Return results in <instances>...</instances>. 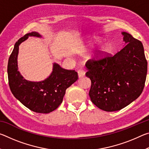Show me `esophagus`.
I'll return each instance as SVG.
<instances>
[{"label":"esophagus","instance_id":"34e87169","mask_svg":"<svg viewBox=\"0 0 149 149\" xmlns=\"http://www.w3.org/2000/svg\"><path fill=\"white\" fill-rule=\"evenodd\" d=\"M77 74H78V77L81 78V77H83L85 76V72L83 70H79L77 71Z\"/></svg>","mask_w":149,"mask_h":149}]
</instances>
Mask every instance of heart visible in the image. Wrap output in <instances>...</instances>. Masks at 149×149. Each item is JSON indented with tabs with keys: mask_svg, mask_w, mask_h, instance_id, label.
<instances>
[{
	"mask_svg": "<svg viewBox=\"0 0 149 149\" xmlns=\"http://www.w3.org/2000/svg\"><path fill=\"white\" fill-rule=\"evenodd\" d=\"M100 40L98 38H94L90 42V46H94L95 44L99 43ZM111 50V47L108 43H104L100 46L94 55V58L97 60H102L109 54Z\"/></svg>",
	"mask_w": 149,
	"mask_h": 149,
	"instance_id": "obj_1",
	"label": "heart"
}]
</instances>
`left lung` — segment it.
<instances>
[{
  "instance_id": "1",
  "label": "left lung",
  "mask_w": 149,
  "mask_h": 149,
  "mask_svg": "<svg viewBox=\"0 0 149 149\" xmlns=\"http://www.w3.org/2000/svg\"><path fill=\"white\" fill-rule=\"evenodd\" d=\"M125 46L114 56L85 64L91 81L89 97L102 110L114 112L134 101L142 93L147 74V61L140 41L122 32Z\"/></svg>"
}]
</instances>
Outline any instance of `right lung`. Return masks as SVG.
<instances>
[{
    "instance_id": "obj_1",
    "label": "right lung",
    "mask_w": 149,
    "mask_h": 149,
    "mask_svg": "<svg viewBox=\"0 0 149 149\" xmlns=\"http://www.w3.org/2000/svg\"><path fill=\"white\" fill-rule=\"evenodd\" d=\"M29 36L41 37L37 32L25 35L15 43L8 63V77L12 94L25 107L33 112L48 114L56 110L62 102L65 90L76 81L77 73L75 70L62 68L54 63L49 77L39 82L25 79L17 71L19 45Z\"/></svg>"
}]
</instances>
